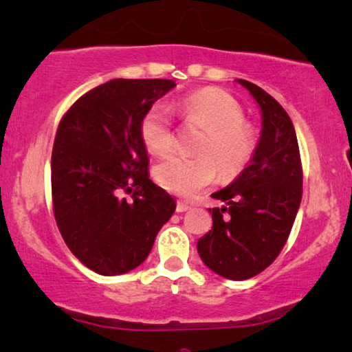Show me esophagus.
I'll list each match as a JSON object with an SVG mask.
<instances>
[{"mask_svg":"<svg viewBox=\"0 0 352 352\" xmlns=\"http://www.w3.org/2000/svg\"><path fill=\"white\" fill-rule=\"evenodd\" d=\"M177 213H184V211H187V210H190V205H187V203H184V201H179L177 203Z\"/></svg>","mask_w":352,"mask_h":352,"instance_id":"obj_1","label":"esophagus"}]
</instances>
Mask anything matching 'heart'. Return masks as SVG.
Wrapping results in <instances>:
<instances>
[{"label":"heart","instance_id":"heart-1","mask_svg":"<svg viewBox=\"0 0 352 352\" xmlns=\"http://www.w3.org/2000/svg\"><path fill=\"white\" fill-rule=\"evenodd\" d=\"M185 121L203 126L205 134L197 146L198 155L173 154L154 168V179L167 192L193 197L217 180L234 179L251 162L257 147L256 131L245 122L239 101L230 93L206 88L185 96L175 104ZM141 138L154 155H165L173 147V128L168 108L154 104L141 121Z\"/></svg>","mask_w":352,"mask_h":352}]
</instances>
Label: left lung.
Segmentation results:
<instances>
[{"label": "left lung", "mask_w": 352, "mask_h": 352, "mask_svg": "<svg viewBox=\"0 0 352 352\" xmlns=\"http://www.w3.org/2000/svg\"><path fill=\"white\" fill-rule=\"evenodd\" d=\"M259 103L262 133L251 164L211 197L224 201L211 210L213 226L198 239L206 267L231 280L261 274L277 259L302 201V160L290 116L269 93L238 80Z\"/></svg>", "instance_id": "1"}]
</instances>
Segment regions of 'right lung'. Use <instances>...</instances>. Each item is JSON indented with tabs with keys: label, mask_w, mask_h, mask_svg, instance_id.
Wrapping results in <instances>:
<instances>
[{
	"label": "right lung",
	"mask_w": 352,
	"mask_h": 352,
	"mask_svg": "<svg viewBox=\"0 0 352 352\" xmlns=\"http://www.w3.org/2000/svg\"><path fill=\"white\" fill-rule=\"evenodd\" d=\"M173 87L162 78L109 80L80 96L58 124L54 217L72 254L96 274L141 265L175 211L170 195L149 179L141 138L144 114Z\"/></svg>",
	"instance_id": "1"
}]
</instances>
